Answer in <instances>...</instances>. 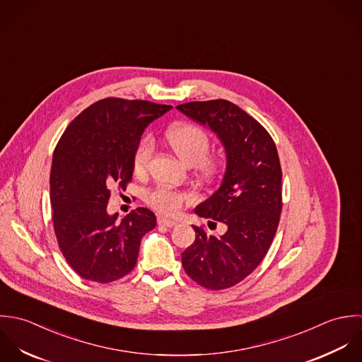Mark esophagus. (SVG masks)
<instances>
[{
	"instance_id": "1",
	"label": "esophagus",
	"mask_w": 362,
	"mask_h": 362,
	"mask_svg": "<svg viewBox=\"0 0 362 362\" xmlns=\"http://www.w3.org/2000/svg\"><path fill=\"white\" fill-rule=\"evenodd\" d=\"M158 225L159 226H166V228H172L175 225H177V222L172 221V219H168L165 217H158Z\"/></svg>"
}]
</instances>
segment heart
Wrapping results in <instances>:
<instances>
[{
    "label": "heart",
    "instance_id": "b5f03b06",
    "mask_svg": "<svg viewBox=\"0 0 362 362\" xmlns=\"http://www.w3.org/2000/svg\"><path fill=\"white\" fill-rule=\"evenodd\" d=\"M166 139L185 163L197 165L203 175L211 177L219 170V159L207 155L210 151V139L202 127L190 123L175 124L166 132ZM153 148L155 144L151 136L146 134L140 140L133 156V166L137 173H143L148 169ZM145 200L152 209L163 214H176L190 197L176 189L158 186L145 194Z\"/></svg>",
    "mask_w": 362,
    "mask_h": 362
}]
</instances>
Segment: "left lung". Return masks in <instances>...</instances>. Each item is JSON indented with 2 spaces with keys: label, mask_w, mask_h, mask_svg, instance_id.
I'll return each instance as SVG.
<instances>
[{
  "label": "left lung",
  "mask_w": 362,
  "mask_h": 362,
  "mask_svg": "<svg viewBox=\"0 0 362 362\" xmlns=\"http://www.w3.org/2000/svg\"><path fill=\"white\" fill-rule=\"evenodd\" d=\"M187 117L217 133L226 151L221 187L194 213L226 226L213 235L193 225L196 239L182 255L186 274L199 286L226 289L245 280L262 263L283 210L281 165L269 132L225 99L176 106Z\"/></svg>",
  "instance_id": "8db88e82"
}]
</instances>
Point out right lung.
I'll use <instances>...</instances> for the list:
<instances>
[{
  "instance_id": "1",
  "label": "right lung",
  "mask_w": 362,
  "mask_h": 362,
  "mask_svg": "<svg viewBox=\"0 0 362 362\" xmlns=\"http://www.w3.org/2000/svg\"><path fill=\"white\" fill-rule=\"evenodd\" d=\"M172 106L105 98L69 124L56 145L50 202L59 247L74 272L106 284L127 276L137 263L141 239L156 225L139 207L122 221L106 211L112 186L133 179V156L145 127Z\"/></svg>"
}]
</instances>
